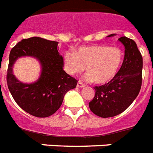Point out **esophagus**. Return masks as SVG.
<instances>
[{"instance_id":"esophagus-1","label":"esophagus","mask_w":153,"mask_h":153,"mask_svg":"<svg viewBox=\"0 0 153 153\" xmlns=\"http://www.w3.org/2000/svg\"><path fill=\"white\" fill-rule=\"evenodd\" d=\"M85 86H86V85H85L82 81H79L78 82V83H77V86H78V87H80V88H81V87H84Z\"/></svg>"}]
</instances>
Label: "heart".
Listing matches in <instances>:
<instances>
[{"mask_svg":"<svg viewBox=\"0 0 153 153\" xmlns=\"http://www.w3.org/2000/svg\"><path fill=\"white\" fill-rule=\"evenodd\" d=\"M123 60L122 51L105 45L83 46L63 54L65 71L71 75L81 74L86 68V79L105 84L114 79Z\"/></svg>","mask_w":153,"mask_h":153,"instance_id":"1","label":"heart"}]
</instances>
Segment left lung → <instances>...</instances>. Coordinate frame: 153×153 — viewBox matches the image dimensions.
Masks as SVG:
<instances>
[{
  "label": "left lung",
  "mask_w": 153,
  "mask_h": 153,
  "mask_svg": "<svg viewBox=\"0 0 153 153\" xmlns=\"http://www.w3.org/2000/svg\"><path fill=\"white\" fill-rule=\"evenodd\" d=\"M111 34L108 36H112ZM118 40L125 46V57L119 71L108 83L94 86L95 94L89 102L94 114L111 117L128 108L140 92L142 84L143 59L134 40L122 36Z\"/></svg>",
  "instance_id": "1"
}]
</instances>
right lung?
<instances>
[{"label": "right lung", "mask_w": 153, "mask_h": 153, "mask_svg": "<svg viewBox=\"0 0 153 153\" xmlns=\"http://www.w3.org/2000/svg\"><path fill=\"white\" fill-rule=\"evenodd\" d=\"M58 42L40 37L24 39L9 54L7 85L13 99L27 114L47 117L59 109L65 94L77 86V80L63 71V59L57 49ZM33 56L40 60L42 73L34 84H25L12 74V65L20 56Z\"/></svg>", "instance_id": "add662e5"}]
</instances>
